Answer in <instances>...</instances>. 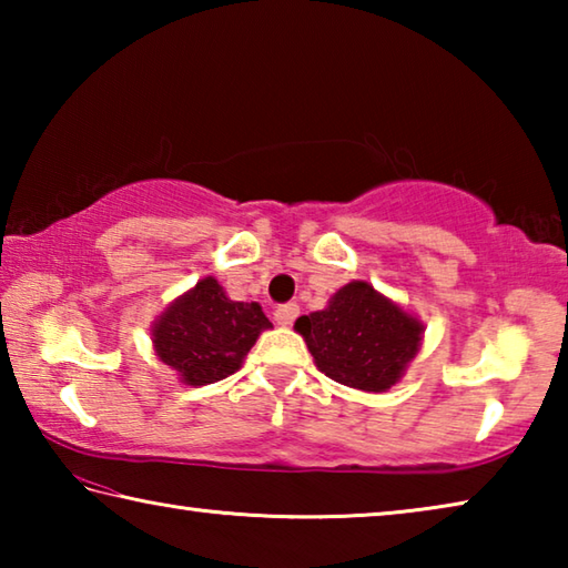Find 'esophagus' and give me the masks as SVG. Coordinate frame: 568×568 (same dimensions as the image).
Segmentation results:
<instances>
[{
  "mask_svg": "<svg viewBox=\"0 0 568 568\" xmlns=\"http://www.w3.org/2000/svg\"><path fill=\"white\" fill-rule=\"evenodd\" d=\"M297 313H301L297 303H285L275 311V321H277V325H293V321L297 318Z\"/></svg>",
  "mask_w": 568,
  "mask_h": 568,
  "instance_id": "obj_1",
  "label": "esophagus"
}]
</instances>
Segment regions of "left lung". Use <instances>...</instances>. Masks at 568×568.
Returning <instances> with one entry per match:
<instances>
[{"label":"left lung","instance_id":"1","mask_svg":"<svg viewBox=\"0 0 568 568\" xmlns=\"http://www.w3.org/2000/svg\"><path fill=\"white\" fill-rule=\"evenodd\" d=\"M423 331L416 315L365 281L345 283L323 311L295 321L318 371L365 393H386L406 376Z\"/></svg>","mask_w":568,"mask_h":568}]
</instances>
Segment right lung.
<instances>
[{
  "label": "right lung",
  "mask_w": 568,
  "mask_h": 568,
  "mask_svg": "<svg viewBox=\"0 0 568 568\" xmlns=\"http://www.w3.org/2000/svg\"><path fill=\"white\" fill-rule=\"evenodd\" d=\"M273 328L257 303L230 301L213 275L178 295L150 325L158 358L185 386H207L240 371L261 333Z\"/></svg>",
  "instance_id": "1"
}]
</instances>
